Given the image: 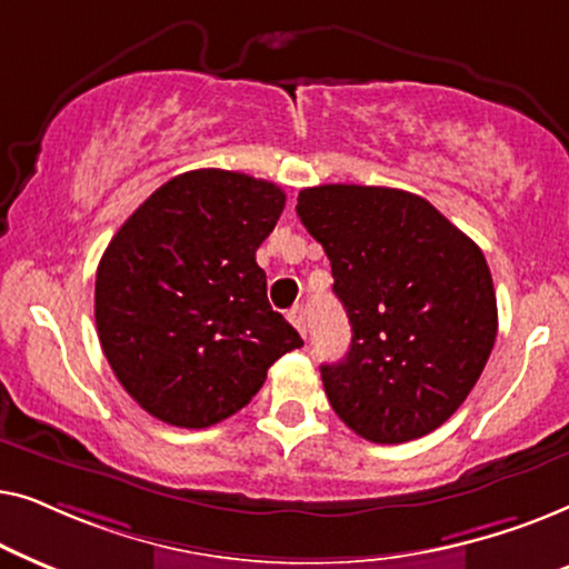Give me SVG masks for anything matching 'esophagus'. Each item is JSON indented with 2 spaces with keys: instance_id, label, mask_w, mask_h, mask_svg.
Here are the masks:
<instances>
[{
  "instance_id": "34e87169",
  "label": "esophagus",
  "mask_w": 569,
  "mask_h": 569,
  "mask_svg": "<svg viewBox=\"0 0 569 569\" xmlns=\"http://www.w3.org/2000/svg\"><path fill=\"white\" fill-rule=\"evenodd\" d=\"M287 321H290L295 329H298L302 337H306L308 333V326H306V308L302 306H292L290 308V313H287Z\"/></svg>"
}]
</instances>
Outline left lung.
<instances>
[{"label":"left lung","instance_id":"1","mask_svg":"<svg viewBox=\"0 0 569 569\" xmlns=\"http://www.w3.org/2000/svg\"><path fill=\"white\" fill-rule=\"evenodd\" d=\"M295 209L329 256L352 323L345 360L321 365L333 411L380 446L438 430L495 347L497 300L481 248L401 189L313 186Z\"/></svg>","mask_w":569,"mask_h":569}]
</instances>
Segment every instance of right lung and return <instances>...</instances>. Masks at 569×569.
Instances as JSON below:
<instances>
[{"mask_svg": "<svg viewBox=\"0 0 569 569\" xmlns=\"http://www.w3.org/2000/svg\"><path fill=\"white\" fill-rule=\"evenodd\" d=\"M284 209L279 186L232 170H189L121 224L96 274L100 347L144 411L201 430L259 393L302 347L271 310L259 248Z\"/></svg>", "mask_w": 569, "mask_h": 569, "instance_id": "1", "label": "right lung"}]
</instances>
